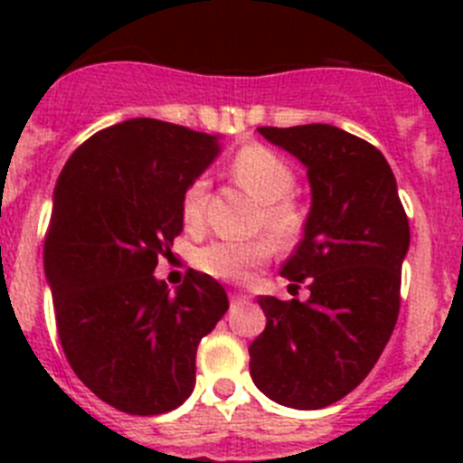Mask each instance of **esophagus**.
Returning a JSON list of instances; mask_svg holds the SVG:
<instances>
[{"instance_id":"1","label":"esophagus","mask_w":463,"mask_h":463,"mask_svg":"<svg viewBox=\"0 0 463 463\" xmlns=\"http://www.w3.org/2000/svg\"><path fill=\"white\" fill-rule=\"evenodd\" d=\"M229 298H232V306H234V308H236V306L248 304V297H245V294H236V292H234Z\"/></svg>"}]
</instances>
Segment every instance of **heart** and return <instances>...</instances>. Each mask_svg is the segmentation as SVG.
<instances>
[{
  "label": "heart",
  "mask_w": 463,
  "mask_h": 463,
  "mask_svg": "<svg viewBox=\"0 0 463 463\" xmlns=\"http://www.w3.org/2000/svg\"><path fill=\"white\" fill-rule=\"evenodd\" d=\"M229 171L243 190L261 202L260 227L267 229L280 245H292L304 232L306 215L289 196L297 185V175L288 159L267 146L248 143L232 157ZM206 190L208 183L203 178H194L183 192L181 215L190 229H199L203 224ZM271 255L273 243L269 239L215 241L196 252L194 261L208 276L241 282Z\"/></svg>",
  "instance_id": "obj_1"
}]
</instances>
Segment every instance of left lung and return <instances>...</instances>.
<instances>
[{
  "instance_id": "1",
  "label": "left lung",
  "mask_w": 463,
  "mask_h": 463,
  "mask_svg": "<svg viewBox=\"0 0 463 463\" xmlns=\"http://www.w3.org/2000/svg\"><path fill=\"white\" fill-rule=\"evenodd\" d=\"M308 169L304 239L280 273L306 301L260 297L267 329L250 343V375L297 411L331 406L362 383L394 331L411 227L387 159L334 125L260 127Z\"/></svg>"
}]
</instances>
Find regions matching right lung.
I'll list each match as a JSON object with an SVG mask.
<instances>
[{
    "label": "right lung",
    "instance_id": "1",
    "mask_svg": "<svg viewBox=\"0 0 463 463\" xmlns=\"http://www.w3.org/2000/svg\"><path fill=\"white\" fill-rule=\"evenodd\" d=\"M218 153L211 134L134 118L80 143L57 178L43 245L57 336L80 383L129 415L181 406L229 308L208 273L190 269L175 294L153 276L183 232V192Z\"/></svg>",
    "mask_w": 463,
    "mask_h": 463
}]
</instances>
